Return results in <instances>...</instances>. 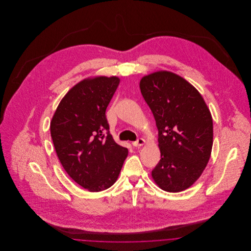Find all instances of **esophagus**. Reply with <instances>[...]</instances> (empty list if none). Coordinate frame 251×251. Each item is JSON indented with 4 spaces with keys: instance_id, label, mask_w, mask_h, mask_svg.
Instances as JSON below:
<instances>
[{
    "instance_id": "1",
    "label": "esophagus",
    "mask_w": 251,
    "mask_h": 251,
    "mask_svg": "<svg viewBox=\"0 0 251 251\" xmlns=\"http://www.w3.org/2000/svg\"><path fill=\"white\" fill-rule=\"evenodd\" d=\"M131 144H132L133 147L138 148V147H141V146L145 145V140H144L143 138H138L136 141H134V142H132Z\"/></svg>"
}]
</instances>
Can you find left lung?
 Here are the masks:
<instances>
[{
  "label": "left lung",
  "instance_id": "1",
  "mask_svg": "<svg viewBox=\"0 0 251 251\" xmlns=\"http://www.w3.org/2000/svg\"><path fill=\"white\" fill-rule=\"evenodd\" d=\"M139 86L158 129L161 160L152 179L165 191H183L209 162L214 136L211 112L201 93L173 72L146 75Z\"/></svg>",
  "mask_w": 251,
  "mask_h": 251
}]
</instances>
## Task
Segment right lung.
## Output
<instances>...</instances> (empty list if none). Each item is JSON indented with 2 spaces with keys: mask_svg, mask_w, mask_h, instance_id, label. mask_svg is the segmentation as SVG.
<instances>
[{
  "mask_svg": "<svg viewBox=\"0 0 251 251\" xmlns=\"http://www.w3.org/2000/svg\"><path fill=\"white\" fill-rule=\"evenodd\" d=\"M120 78L97 76L75 84L61 100L50 121V136L69 176L90 192L111 187L128 150L109 132L105 111Z\"/></svg>",
  "mask_w": 251,
  "mask_h": 251,
  "instance_id": "right-lung-1",
  "label": "right lung"
}]
</instances>
